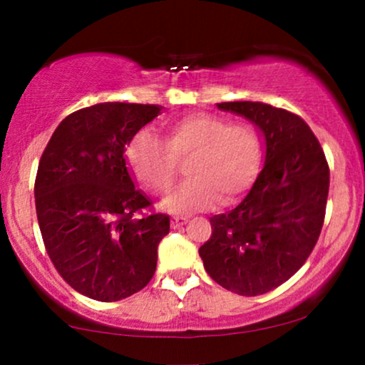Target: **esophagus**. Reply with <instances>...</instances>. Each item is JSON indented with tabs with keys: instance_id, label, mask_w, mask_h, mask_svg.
<instances>
[{
	"instance_id": "34e87169",
	"label": "esophagus",
	"mask_w": 365,
	"mask_h": 365,
	"mask_svg": "<svg viewBox=\"0 0 365 365\" xmlns=\"http://www.w3.org/2000/svg\"><path fill=\"white\" fill-rule=\"evenodd\" d=\"M187 222V217H182V216H173L171 217V227L173 229H178L184 226V224Z\"/></svg>"
}]
</instances>
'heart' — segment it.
<instances>
[{
	"label": "heart",
	"mask_w": 365,
	"mask_h": 365,
	"mask_svg": "<svg viewBox=\"0 0 365 365\" xmlns=\"http://www.w3.org/2000/svg\"><path fill=\"white\" fill-rule=\"evenodd\" d=\"M186 164L187 181L164 201L173 212H192L237 202L261 173L264 144L249 123L209 113H192L168 124L164 143L143 129L126 148V163L148 191L163 194L176 179V163Z\"/></svg>",
	"instance_id": "1"
}]
</instances>
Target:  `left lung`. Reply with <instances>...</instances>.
Returning a JSON list of instances; mask_svg holds the SVG:
<instances>
[{
  "label": "left lung",
  "mask_w": 365,
  "mask_h": 365,
  "mask_svg": "<svg viewBox=\"0 0 365 365\" xmlns=\"http://www.w3.org/2000/svg\"><path fill=\"white\" fill-rule=\"evenodd\" d=\"M217 108L256 124L266 141V161L242 202L209 219L212 234L199 256L219 286L239 296H261L292 277L311 256L326 216L329 164L297 114L252 101Z\"/></svg>",
  "instance_id": "8db88e82"
}]
</instances>
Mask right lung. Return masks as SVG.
Returning a JSON list of instances; mask_svg holds the SVG:
<instances>
[{"label": "right lung", "instance_id": "right-lung-1", "mask_svg": "<svg viewBox=\"0 0 365 365\" xmlns=\"http://www.w3.org/2000/svg\"><path fill=\"white\" fill-rule=\"evenodd\" d=\"M158 104L101 103L69 114L39 159L34 201L48 256L83 296L116 302L148 286L166 214H143L124 151L161 113Z\"/></svg>", "mask_w": 365, "mask_h": 365}]
</instances>
